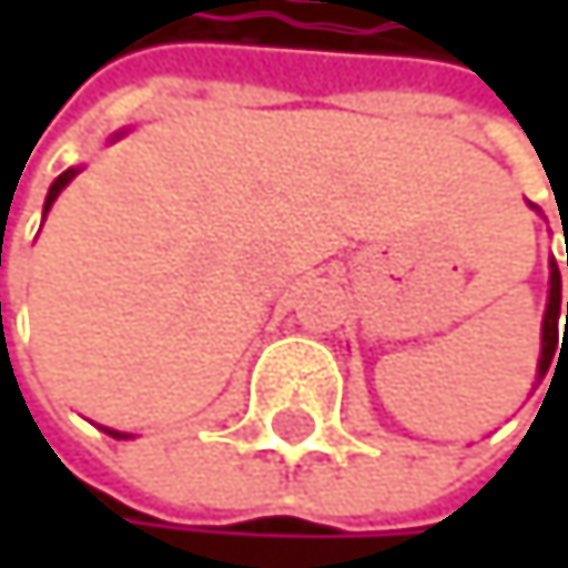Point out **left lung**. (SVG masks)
Here are the masks:
<instances>
[{"instance_id":"1","label":"left lung","mask_w":568,"mask_h":568,"mask_svg":"<svg viewBox=\"0 0 568 568\" xmlns=\"http://www.w3.org/2000/svg\"><path fill=\"white\" fill-rule=\"evenodd\" d=\"M566 265H568V245H566ZM549 306H545V320H541V357H538V378L549 371L552 357H556V331H559V320H568V303L562 306V275H559V265L549 262ZM568 334V331H566ZM566 341V337H562Z\"/></svg>"}]
</instances>
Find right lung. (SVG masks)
Listing matches in <instances>:
<instances>
[{
	"mask_svg": "<svg viewBox=\"0 0 568 568\" xmlns=\"http://www.w3.org/2000/svg\"><path fill=\"white\" fill-rule=\"evenodd\" d=\"M115 139H122V132H119ZM74 176H78V170H63V173H60V176H57V180L50 183V193H47V204H43V214H47V211L53 207V201H57V193H60L63 186H68V183H71ZM104 433H108V436H115V439H129L125 433H115V429H104Z\"/></svg>",
	"mask_w": 568,
	"mask_h": 568,
	"instance_id": "obj_1",
	"label": "right lung"
}]
</instances>
